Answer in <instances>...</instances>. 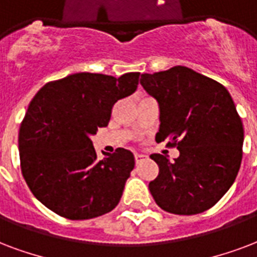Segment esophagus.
Instances as JSON below:
<instances>
[{"label":"esophagus","instance_id":"1","mask_svg":"<svg viewBox=\"0 0 257 257\" xmlns=\"http://www.w3.org/2000/svg\"><path fill=\"white\" fill-rule=\"evenodd\" d=\"M134 158H136V163L140 164L146 160V156H145V154H136V156H134Z\"/></svg>","mask_w":257,"mask_h":257}]
</instances>
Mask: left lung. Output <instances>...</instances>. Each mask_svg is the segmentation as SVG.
Segmentation results:
<instances>
[{
    "label": "left lung",
    "mask_w": 257,
    "mask_h": 257,
    "mask_svg": "<svg viewBox=\"0 0 257 257\" xmlns=\"http://www.w3.org/2000/svg\"><path fill=\"white\" fill-rule=\"evenodd\" d=\"M157 100L160 130L180 156L152 154L160 172L149 183L156 203L168 213L194 215L213 207L236 180L242 160L244 127L230 93L217 81L186 66L141 76Z\"/></svg>",
    "instance_id": "1"
}]
</instances>
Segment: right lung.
<instances>
[{
	"mask_svg": "<svg viewBox=\"0 0 257 257\" xmlns=\"http://www.w3.org/2000/svg\"><path fill=\"white\" fill-rule=\"evenodd\" d=\"M140 73L119 78L76 73L35 94L19 131L21 172L35 198L80 221L116 207L136 161L117 148L97 160L90 137L111 119L113 104L137 90Z\"/></svg>",
	"mask_w": 257,
	"mask_h": 257,
	"instance_id": "add662e5",
	"label": "right lung"
}]
</instances>
